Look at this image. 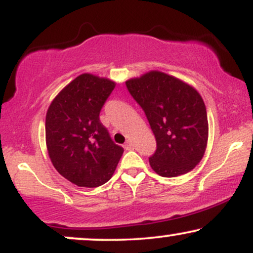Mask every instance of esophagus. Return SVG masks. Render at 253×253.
<instances>
[{"label": "esophagus", "instance_id": "1", "mask_svg": "<svg viewBox=\"0 0 253 253\" xmlns=\"http://www.w3.org/2000/svg\"><path fill=\"white\" fill-rule=\"evenodd\" d=\"M125 149L126 150H133L134 149V143L132 140H127L126 144H125Z\"/></svg>", "mask_w": 253, "mask_h": 253}]
</instances>
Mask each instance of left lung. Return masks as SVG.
Masks as SVG:
<instances>
[{"label":"left lung","instance_id":"8db88e82","mask_svg":"<svg viewBox=\"0 0 253 253\" xmlns=\"http://www.w3.org/2000/svg\"><path fill=\"white\" fill-rule=\"evenodd\" d=\"M133 98L146 114L157 140L150 165L159 176L189 172L201 162L208 143L205 102L190 84L151 70L126 81Z\"/></svg>","mask_w":253,"mask_h":253}]
</instances>
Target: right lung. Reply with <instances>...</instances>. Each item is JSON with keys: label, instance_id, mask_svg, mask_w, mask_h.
<instances>
[{"label": "right lung", "instance_id": "add662e5", "mask_svg": "<svg viewBox=\"0 0 253 253\" xmlns=\"http://www.w3.org/2000/svg\"><path fill=\"white\" fill-rule=\"evenodd\" d=\"M114 81L82 74L60 90L46 113V147L52 164L78 187L96 188L112 178L124 149L100 123Z\"/></svg>", "mask_w": 253, "mask_h": 253}]
</instances>
